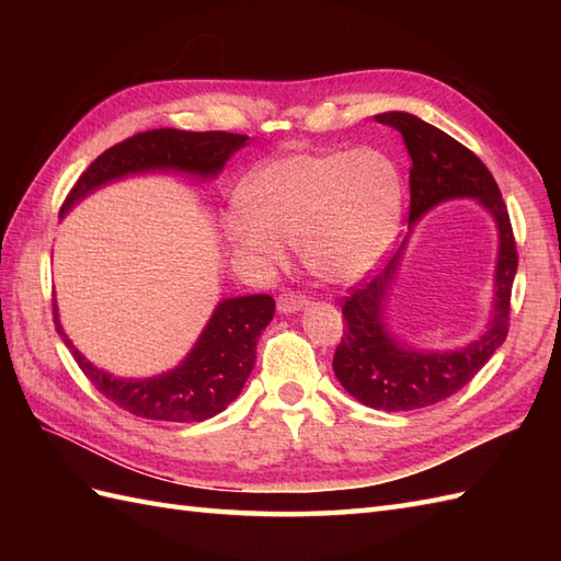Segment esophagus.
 Listing matches in <instances>:
<instances>
[{
	"label": "esophagus",
	"mask_w": 561,
	"mask_h": 561,
	"mask_svg": "<svg viewBox=\"0 0 561 561\" xmlns=\"http://www.w3.org/2000/svg\"><path fill=\"white\" fill-rule=\"evenodd\" d=\"M304 306H308V299L299 291H284V294H279V299H277V311L279 313H296V311H301Z\"/></svg>",
	"instance_id": "esophagus-1"
}]
</instances>
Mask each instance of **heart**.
Listing matches in <instances>:
<instances>
[{"label": "heart", "mask_w": 561, "mask_h": 561, "mask_svg": "<svg viewBox=\"0 0 561 561\" xmlns=\"http://www.w3.org/2000/svg\"><path fill=\"white\" fill-rule=\"evenodd\" d=\"M245 209L226 214L231 245L262 270L299 245L306 267L330 284L364 279L396 241L402 178L388 153L296 151L262 163L241 187Z\"/></svg>", "instance_id": "b5f03b06"}]
</instances>
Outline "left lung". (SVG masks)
Returning a JSON list of instances; mask_svg holds the SVG:
<instances>
[{"instance_id": "1", "label": "left lung", "mask_w": 561, "mask_h": 561, "mask_svg": "<svg viewBox=\"0 0 561 561\" xmlns=\"http://www.w3.org/2000/svg\"><path fill=\"white\" fill-rule=\"evenodd\" d=\"M378 123L396 127L412 159L410 165V224L446 199L472 197L492 214L499 229V257L494 272V311L478 340L453 352H420L398 342L386 328V301L402 257V248L383 272L352 287L344 296V335L332 368L342 388L366 408L410 412L450 398L468 386L490 362L508 335L511 287L518 253L502 190L490 169L438 127L410 113H380Z\"/></svg>"}]
</instances>
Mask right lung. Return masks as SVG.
I'll return each mask as SVG.
<instances>
[{"label": "right lung", "mask_w": 561, "mask_h": 561, "mask_svg": "<svg viewBox=\"0 0 561 561\" xmlns=\"http://www.w3.org/2000/svg\"><path fill=\"white\" fill-rule=\"evenodd\" d=\"M248 145V135L231 133H185V129H149L129 137L121 145L105 149L87 171L79 175L62 205V214L87 197L91 190L117 178L147 171H187L202 178H214L238 149ZM274 316V299L270 294L236 296L224 299L202 330L193 352L173 371L127 380L101 371L81 356L69 342L57 320L55 328L71 350L79 368L101 396L117 408L141 420L157 422H205L238 398L255 366V347L260 332Z\"/></svg>", "instance_id": "right-lung-1"}]
</instances>
